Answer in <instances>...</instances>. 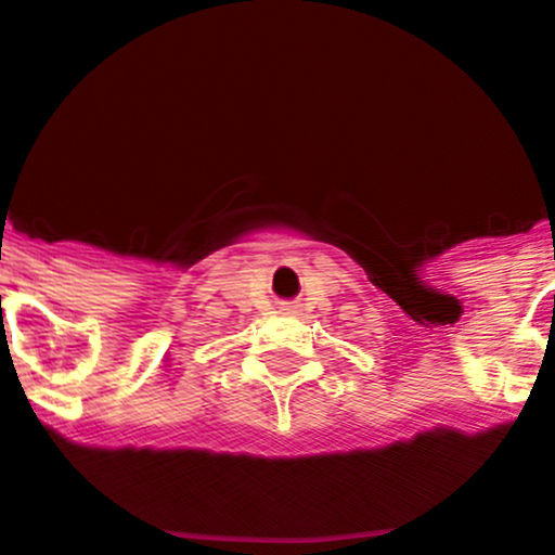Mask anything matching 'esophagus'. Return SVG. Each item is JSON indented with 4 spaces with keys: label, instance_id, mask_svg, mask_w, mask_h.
Here are the masks:
<instances>
[{
    "label": "esophagus",
    "instance_id": "34e87169",
    "mask_svg": "<svg viewBox=\"0 0 555 555\" xmlns=\"http://www.w3.org/2000/svg\"><path fill=\"white\" fill-rule=\"evenodd\" d=\"M284 311H293V308H284Z\"/></svg>",
    "mask_w": 555,
    "mask_h": 555
}]
</instances>
